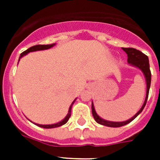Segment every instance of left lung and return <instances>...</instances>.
<instances>
[{"label": "left lung", "instance_id": "obj_1", "mask_svg": "<svg viewBox=\"0 0 160 160\" xmlns=\"http://www.w3.org/2000/svg\"><path fill=\"white\" fill-rule=\"evenodd\" d=\"M124 51L127 53L128 54V62L129 63L131 66H134L135 67H138V69H140L142 70V72L143 73L144 76H145V78H146L147 82V94H146V98H145V101L143 102V105L141 107V109L136 114L134 115L131 118L127 120V121H124V122H111V121H107V120L103 119V118H100L98 114L96 113L95 110H94V104L92 102V106H91V108H92V114L94 116V120L98 123L101 124L103 126H107V127H110V128H120V127H122L124 125H127L129 122H131V121L135 119L138 114H140L142 111L143 108L146 106L147 101H148V94H149V89L151 87V79H152V73H151V70H150V65H149V60H148V57L147 55L144 54L143 53H142L141 51L138 50L136 49H134V48H122Z\"/></svg>", "mask_w": 160, "mask_h": 160}]
</instances>
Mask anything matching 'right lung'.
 <instances>
[{"label":"right lung","instance_id":"obj_1","mask_svg":"<svg viewBox=\"0 0 160 160\" xmlns=\"http://www.w3.org/2000/svg\"><path fill=\"white\" fill-rule=\"evenodd\" d=\"M55 44H50V45H37V46H32V47L29 48L28 49H26L25 51H24L23 53H21V56H20L19 58V60L20 58L22 57H23L24 55L27 54V53H29V52H33V51H38V50H44V49H49V48L53 47V46H54ZM75 102V100L72 102V104L70 105V108H69V111H68V114L66 116V118H64L63 120H62L61 122H57V123H54V124H50V125H42V124H37V123H34L36 124L38 127H40V128H58V127H61V126L64 125V124H66V122H67V121L69 120V118H70V115H71V108H72V106H73V102Z\"/></svg>","mask_w":160,"mask_h":160}]
</instances>
